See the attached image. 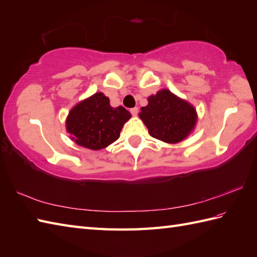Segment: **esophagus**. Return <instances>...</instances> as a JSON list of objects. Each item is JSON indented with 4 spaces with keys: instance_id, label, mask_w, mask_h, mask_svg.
<instances>
[{
    "instance_id": "34e87169",
    "label": "esophagus",
    "mask_w": 257,
    "mask_h": 257,
    "mask_svg": "<svg viewBox=\"0 0 257 257\" xmlns=\"http://www.w3.org/2000/svg\"><path fill=\"white\" fill-rule=\"evenodd\" d=\"M138 111H139L138 107H134V108L130 109V112H132L133 116H137V114H138Z\"/></svg>"
}]
</instances>
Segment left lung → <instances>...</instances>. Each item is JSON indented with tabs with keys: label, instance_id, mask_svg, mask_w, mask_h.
<instances>
[{
	"label": "left lung",
	"instance_id": "obj_1",
	"mask_svg": "<svg viewBox=\"0 0 257 257\" xmlns=\"http://www.w3.org/2000/svg\"><path fill=\"white\" fill-rule=\"evenodd\" d=\"M151 137L168 144H178L195 127V108L170 90L161 89L148 97V105L139 113Z\"/></svg>",
	"mask_w": 257,
	"mask_h": 257
}]
</instances>
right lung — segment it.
Instances as JSON below:
<instances>
[{
    "mask_svg": "<svg viewBox=\"0 0 257 257\" xmlns=\"http://www.w3.org/2000/svg\"><path fill=\"white\" fill-rule=\"evenodd\" d=\"M130 117L132 114L122 106L111 107L108 97L96 92L69 111L66 130L78 146L100 150L119 138L122 125Z\"/></svg>",
    "mask_w": 257,
    "mask_h": 257,
    "instance_id": "right-lung-1",
    "label": "right lung"
}]
</instances>
